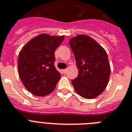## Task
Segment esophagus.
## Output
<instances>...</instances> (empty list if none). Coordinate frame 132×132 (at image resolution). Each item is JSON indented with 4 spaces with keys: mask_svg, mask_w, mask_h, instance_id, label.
Returning <instances> with one entry per match:
<instances>
[{
    "mask_svg": "<svg viewBox=\"0 0 132 132\" xmlns=\"http://www.w3.org/2000/svg\"><path fill=\"white\" fill-rule=\"evenodd\" d=\"M66 72H67V68H66V69H64V70H62V72H63V74H66Z\"/></svg>",
    "mask_w": 132,
    "mask_h": 132,
    "instance_id": "34e87169",
    "label": "esophagus"
}]
</instances>
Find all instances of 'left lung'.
Wrapping results in <instances>:
<instances>
[{
  "label": "left lung",
  "instance_id": "1",
  "mask_svg": "<svg viewBox=\"0 0 132 132\" xmlns=\"http://www.w3.org/2000/svg\"><path fill=\"white\" fill-rule=\"evenodd\" d=\"M78 75L72 80L76 93L85 98H93L106 88L111 68L105 50L93 38L78 35L70 40Z\"/></svg>",
  "mask_w": 132,
  "mask_h": 132
}]
</instances>
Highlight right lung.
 Segmentation results:
<instances>
[{
    "instance_id": "right-lung-1",
    "label": "right lung",
    "mask_w": 132,
    "mask_h": 132,
    "mask_svg": "<svg viewBox=\"0 0 132 132\" xmlns=\"http://www.w3.org/2000/svg\"><path fill=\"white\" fill-rule=\"evenodd\" d=\"M63 40L64 36L41 34L20 52L19 75L27 90L33 95L43 97L54 90L61 76L54 66V53Z\"/></svg>"
}]
</instances>
